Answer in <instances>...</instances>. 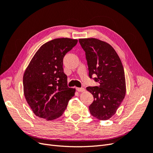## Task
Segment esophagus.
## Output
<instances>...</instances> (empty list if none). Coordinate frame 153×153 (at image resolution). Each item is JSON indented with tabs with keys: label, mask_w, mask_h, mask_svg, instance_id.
Masks as SVG:
<instances>
[{
	"label": "esophagus",
	"mask_w": 153,
	"mask_h": 153,
	"mask_svg": "<svg viewBox=\"0 0 153 153\" xmlns=\"http://www.w3.org/2000/svg\"><path fill=\"white\" fill-rule=\"evenodd\" d=\"M76 90L78 92H84L85 91V89H84V88L83 87H81V88H76Z\"/></svg>",
	"instance_id": "obj_1"
}]
</instances>
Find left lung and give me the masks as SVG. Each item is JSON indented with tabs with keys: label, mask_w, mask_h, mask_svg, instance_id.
<instances>
[{
	"label": "left lung",
	"mask_w": 153,
	"mask_h": 153,
	"mask_svg": "<svg viewBox=\"0 0 153 153\" xmlns=\"http://www.w3.org/2000/svg\"><path fill=\"white\" fill-rule=\"evenodd\" d=\"M85 52L89 75L100 83L99 87H87L94 96L89 106L91 114L101 121L112 117L116 113L126 95L124 68L119 55L108 43L96 38L79 39Z\"/></svg>",
	"instance_id": "1"
}]
</instances>
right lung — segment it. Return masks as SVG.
<instances>
[{
  "label": "right lung",
  "instance_id": "right-lung-1",
  "mask_svg": "<svg viewBox=\"0 0 153 153\" xmlns=\"http://www.w3.org/2000/svg\"><path fill=\"white\" fill-rule=\"evenodd\" d=\"M78 42L77 39L57 38L45 43L37 51L26 68L24 93L34 114L52 121L62 115L75 89L67 85L63 58Z\"/></svg>",
  "mask_w": 153,
  "mask_h": 153
}]
</instances>
